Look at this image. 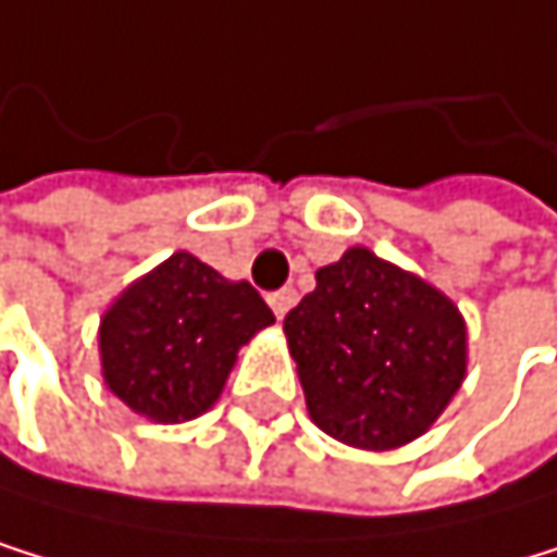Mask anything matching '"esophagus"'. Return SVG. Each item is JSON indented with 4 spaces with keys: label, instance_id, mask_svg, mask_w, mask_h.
<instances>
[{
    "label": "esophagus",
    "instance_id": "34e87169",
    "mask_svg": "<svg viewBox=\"0 0 557 557\" xmlns=\"http://www.w3.org/2000/svg\"><path fill=\"white\" fill-rule=\"evenodd\" d=\"M267 300H270V307H273V314H276V318H284V314L290 311V307L297 304V290H294V287H281V290H273Z\"/></svg>",
    "mask_w": 557,
    "mask_h": 557
}]
</instances>
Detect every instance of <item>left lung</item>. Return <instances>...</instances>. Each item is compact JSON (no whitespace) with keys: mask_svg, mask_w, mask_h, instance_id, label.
Instances as JSON below:
<instances>
[{"mask_svg":"<svg viewBox=\"0 0 557 557\" xmlns=\"http://www.w3.org/2000/svg\"><path fill=\"white\" fill-rule=\"evenodd\" d=\"M284 334L311 419L361 449L426 433L467 372V327L453 300L361 246L318 270Z\"/></svg>","mask_w":557,"mask_h":557,"instance_id":"obj_1","label":"left lung"}]
</instances>
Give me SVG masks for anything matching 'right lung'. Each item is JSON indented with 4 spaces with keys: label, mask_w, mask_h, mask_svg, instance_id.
<instances>
[{
    "label": "right lung",
    "mask_w": 557,
    "mask_h": 557,
    "mask_svg": "<svg viewBox=\"0 0 557 557\" xmlns=\"http://www.w3.org/2000/svg\"><path fill=\"white\" fill-rule=\"evenodd\" d=\"M267 324L273 311L246 281L233 284L193 253H172L100 321L104 382L154 422L196 419L219 399L239 345Z\"/></svg>",
    "instance_id": "add662e5"
}]
</instances>
